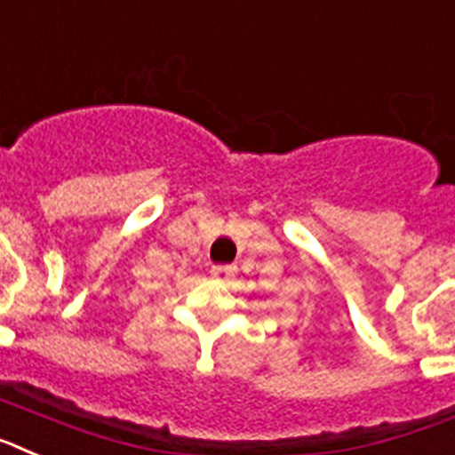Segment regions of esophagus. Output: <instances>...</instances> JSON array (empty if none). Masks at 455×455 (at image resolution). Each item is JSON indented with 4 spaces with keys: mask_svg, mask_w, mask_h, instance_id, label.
<instances>
[{
    "mask_svg": "<svg viewBox=\"0 0 455 455\" xmlns=\"http://www.w3.org/2000/svg\"><path fill=\"white\" fill-rule=\"evenodd\" d=\"M211 275H212V279H217V282H228V279L235 275V266H228V263H220V266L211 267Z\"/></svg>",
    "mask_w": 455,
    "mask_h": 455,
    "instance_id": "esophagus-1",
    "label": "esophagus"
}]
</instances>
